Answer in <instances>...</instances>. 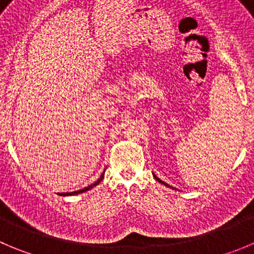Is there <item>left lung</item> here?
Returning <instances> with one entry per match:
<instances>
[{
  "instance_id": "1",
  "label": "left lung",
  "mask_w": 254,
  "mask_h": 254,
  "mask_svg": "<svg viewBox=\"0 0 254 254\" xmlns=\"http://www.w3.org/2000/svg\"><path fill=\"white\" fill-rule=\"evenodd\" d=\"M154 177H155V175H154ZM155 179H156V181H158V182H159V183L164 184V186H168V184H167V183H164V182H163V181H160L159 178H156V177H155ZM168 187H169V186H168Z\"/></svg>"
}]
</instances>
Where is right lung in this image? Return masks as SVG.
I'll use <instances>...</instances> for the list:
<instances>
[{
	"label": "right lung",
	"mask_w": 254,
	"mask_h": 254,
	"mask_svg": "<svg viewBox=\"0 0 254 254\" xmlns=\"http://www.w3.org/2000/svg\"><path fill=\"white\" fill-rule=\"evenodd\" d=\"M103 178H104V173H103V174H101V177H100V178H99L98 181L95 182V183H94V184H91V186H89V187H86V188L81 189V190H76V191H72V193H70V194H71V195H72V194H80V193H82V191H86V190H89V189H91V188H92V187H95V186H98V184H99V183H100V182H101V181H103Z\"/></svg>",
	"instance_id": "obj_1"
}]
</instances>
